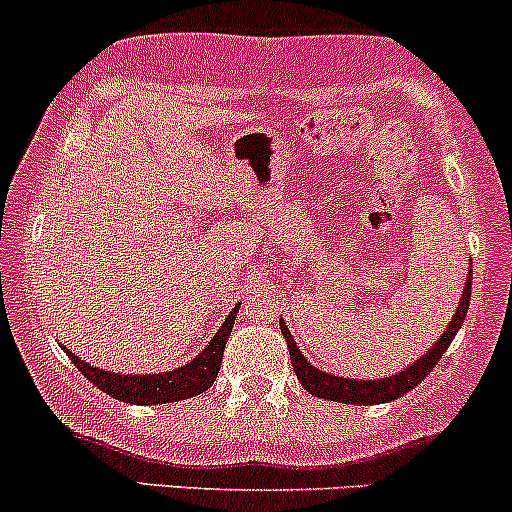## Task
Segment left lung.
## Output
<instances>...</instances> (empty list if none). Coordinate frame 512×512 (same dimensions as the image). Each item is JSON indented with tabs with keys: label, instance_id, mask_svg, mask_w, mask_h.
<instances>
[{
	"label": "left lung",
	"instance_id": "1",
	"mask_svg": "<svg viewBox=\"0 0 512 512\" xmlns=\"http://www.w3.org/2000/svg\"><path fill=\"white\" fill-rule=\"evenodd\" d=\"M469 301H471V269L469 277H466L462 299H459L457 313H454L449 325L445 328V333L437 338L435 345L425 352L423 357L415 359L413 364H408L406 369L401 372L384 376V379H347V376H335V374H325L320 372L318 367H313L306 357L301 355L299 345H296L294 338H291L289 328L284 325V320H279V328H282L286 345H289V355H291V367H294L296 379L301 381V386L313 396L325 398V401H338V403H352V406H376V403H389L393 398L403 396V393L413 391L420 381L425 379L432 372L440 357L445 355L449 342L454 340V335L459 333L462 328L466 311H469Z\"/></svg>",
	"mask_w": 512,
	"mask_h": 512
}]
</instances>
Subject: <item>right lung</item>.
<instances>
[{
    "instance_id": "1",
    "label": "right lung",
    "mask_w": 512,
    "mask_h": 512,
    "mask_svg": "<svg viewBox=\"0 0 512 512\" xmlns=\"http://www.w3.org/2000/svg\"><path fill=\"white\" fill-rule=\"evenodd\" d=\"M238 306L228 313L226 323L221 325L213 340L204 347V352H199L192 362H187L184 367L172 369V372L162 374H116V372H104V369L87 364L84 359L75 357L70 350L67 357L75 362V367L97 386L99 391H104L106 396H114L116 401L123 403H136V406H155V403H172V401H184V398H192L211 389V384L216 381L218 369L223 362V350H226V342L230 330H233L235 316H238Z\"/></svg>"
}]
</instances>
